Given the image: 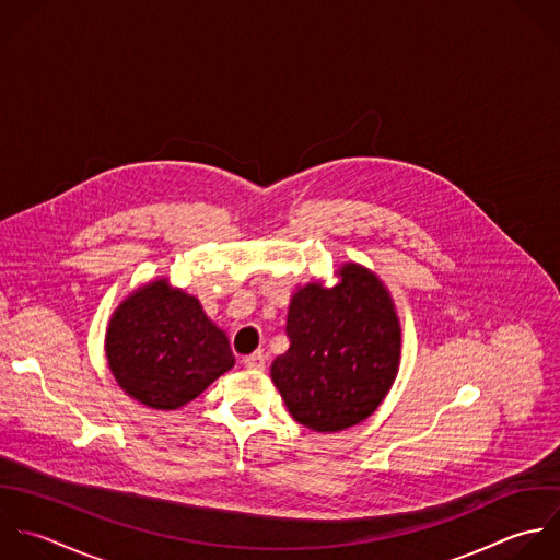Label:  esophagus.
<instances>
[{
	"label": "esophagus",
	"mask_w": 560,
	"mask_h": 560,
	"mask_svg": "<svg viewBox=\"0 0 560 560\" xmlns=\"http://www.w3.org/2000/svg\"><path fill=\"white\" fill-rule=\"evenodd\" d=\"M242 364H244L246 369H253V371H261V369L266 366V355H264L261 351H255V353L246 355V358L242 360Z\"/></svg>",
	"instance_id": "1"
}]
</instances>
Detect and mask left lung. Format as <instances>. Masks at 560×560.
<instances>
[{
	"instance_id": "1",
	"label": "left lung",
	"mask_w": 560,
	"mask_h": 560,
	"mask_svg": "<svg viewBox=\"0 0 560 560\" xmlns=\"http://www.w3.org/2000/svg\"><path fill=\"white\" fill-rule=\"evenodd\" d=\"M340 283H310L292 296L290 347L270 375L290 415L314 432H340L371 417L390 390L401 349L393 301L366 268L349 264Z\"/></svg>"
}]
</instances>
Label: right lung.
Instances as JSON below:
<instances>
[{"mask_svg":"<svg viewBox=\"0 0 560 560\" xmlns=\"http://www.w3.org/2000/svg\"><path fill=\"white\" fill-rule=\"evenodd\" d=\"M106 358L117 384L156 410L189 404L235 364L224 331L194 296L165 281L137 290L117 307Z\"/></svg>","mask_w":560,"mask_h":560,"instance_id":"right-lung-1","label":"right lung"}]
</instances>
